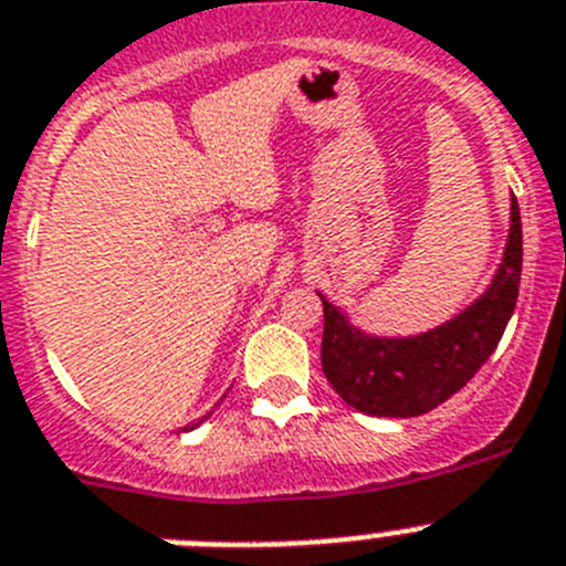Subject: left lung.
I'll use <instances>...</instances> for the list:
<instances>
[{
	"label": "left lung",
	"mask_w": 566,
	"mask_h": 566,
	"mask_svg": "<svg viewBox=\"0 0 566 566\" xmlns=\"http://www.w3.org/2000/svg\"><path fill=\"white\" fill-rule=\"evenodd\" d=\"M522 280V214L510 198L504 258L484 294L464 312L413 337H377L354 326L323 294V374L345 402L368 417H419L453 397L496 352Z\"/></svg>",
	"instance_id": "8db88e82"
}]
</instances>
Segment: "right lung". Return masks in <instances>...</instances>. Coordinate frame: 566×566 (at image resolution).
<instances>
[{"instance_id": "right-lung-1", "label": "right lung", "mask_w": 566, "mask_h": 566, "mask_svg": "<svg viewBox=\"0 0 566 566\" xmlns=\"http://www.w3.org/2000/svg\"><path fill=\"white\" fill-rule=\"evenodd\" d=\"M209 413H212V411H209ZM209 413H207V417H201V419H198V422L187 424V428H184V431H195V428H198V424H201V422H203V419H209Z\"/></svg>"}]
</instances>
